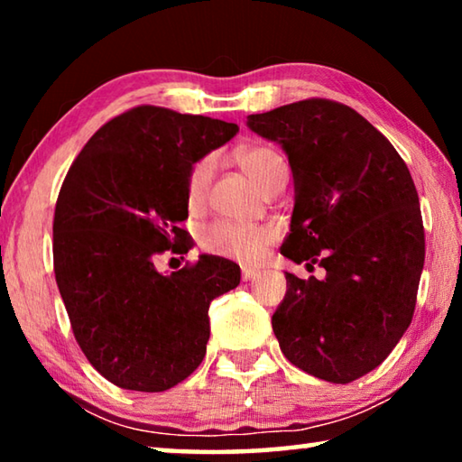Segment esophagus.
Returning <instances> with one entry per match:
<instances>
[{
    "mask_svg": "<svg viewBox=\"0 0 462 462\" xmlns=\"http://www.w3.org/2000/svg\"><path fill=\"white\" fill-rule=\"evenodd\" d=\"M261 271L259 269H250V267H242V281H253L254 277H259Z\"/></svg>",
    "mask_w": 462,
    "mask_h": 462,
    "instance_id": "esophagus-1",
    "label": "esophagus"
}]
</instances>
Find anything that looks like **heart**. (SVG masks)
Masks as SVG:
<instances>
[{
	"instance_id": "b5f03b06",
	"label": "heart",
	"mask_w": 462,
	"mask_h": 462,
	"mask_svg": "<svg viewBox=\"0 0 462 462\" xmlns=\"http://www.w3.org/2000/svg\"><path fill=\"white\" fill-rule=\"evenodd\" d=\"M238 162L245 173L264 191L281 173H287L285 161L277 151L269 146H246L238 152ZM216 162L212 156H206L195 162L187 177V206L199 209L208 198L212 183ZM277 238L273 226H248L230 220H216L203 226L199 232V245L208 253L226 256L240 263H256L263 259L264 250Z\"/></svg>"
}]
</instances>
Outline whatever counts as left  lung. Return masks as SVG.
Instances as JSON below:
<instances>
[{"mask_svg":"<svg viewBox=\"0 0 462 462\" xmlns=\"http://www.w3.org/2000/svg\"><path fill=\"white\" fill-rule=\"evenodd\" d=\"M246 126L281 144L293 173L281 253L326 269L322 279L285 273L271 319L279 346L318 379L363 377L395 348L416 308L426 242L410 171L373 124L330 99L253 114Z\"/></svg>","mask_w":462,"mask_h":462,"instance_id":"obj_1","label":"left lung"}]
</instances>
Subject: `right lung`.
<instances>
[{
    "mask_svg": "<svg viewBox=\"0 0 462 462\" xmlns=\"http://www.w3.org/2000/svg\"><path fill=\"white\" fill-rule=\"evenodd\" d=\"M206 116L140 106L101 126L69 169L52 224L54 275L75 338L114 385L156 393L206 356L209 303L240 283V267L201 254L161 273L156 256L189 253L187 177L236 136Z\"/></svg>",
    "mask_w": 462,
    "mask_h": 462,
    "instance_id": "obj_1",
    "label": "right lung"
}]
</instances>
